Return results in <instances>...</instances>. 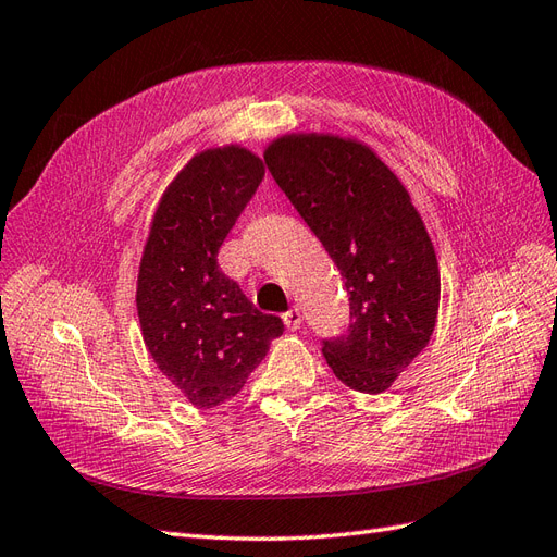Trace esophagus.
Here are the masks:
<instances>
[{
	"instance_id": "esophagus-1",
	"label": "esophagus",
	"mask_w": 557,
	"mask_h": 557,
	"mask_svg": "<svg viewBox=\"0 0 557 557\" xmlns=\"http://www.w3.org/2000/svg\"><path fill=\"white\" fill-rule=\"evenodd\" d=\"M283 323H285V327H288V330H297L299 325H302V311H299L297 307L288 309V311L283 313Z\"/></svg>"
}]
</instances>
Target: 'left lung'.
<instances>
[{"label":"left lung","instance_id":"obj_1","mask_svg":"<svg viewBox=\"0 0 557 557\" xmlns=\"http://www.w3.org/2000/svg\"><path fill=\"white\" fill-rule=\"evenodd\" d=\"M285 197L337 264L349 333L323 344L335 377L382 394L426 349L441 269L410 191L372 147L333 133H285L264 149Z\"/></svg>","mask_w":557,"mask_h":557}]
</instances>
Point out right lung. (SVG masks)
<instances>
[{"label": "right lung", "instance_id": "right-lung-1", "mask_svg": "<svg viewBox=\"0 0 557 557\" xmlns=\"http://www.w3.org/2000/svg\"><path fill=\"white\" fill-rule=\"evenodd\" d=\"M264 161L242 145L194 154L163 189L143 248L135 307L163 377L194 408H215L244 388L278 315L260 313L218 267V250L255 189Z\"/></svg>", "mask_w": 557, "mask_h": 557}]
</instances>
